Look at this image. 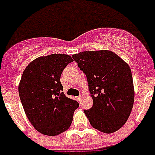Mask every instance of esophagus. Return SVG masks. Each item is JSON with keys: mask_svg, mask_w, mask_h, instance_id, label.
Instances as JSON below:
<instances>
[{"mask_svg": "<svg viewBox=\"0 0 155 155\" xmlns=\"http://www.w3.org/2000/svg\"><path fill=\"white\" fill-rule=\"evenodd\" d=\"M81 97H81V96H79V97H76V99H77V101H80V99H81Z\"/></svg>", "mask_w": 155, "mask_h": 155, "instance_id": "34e87169", "label": "esophagus"}]
</instances>
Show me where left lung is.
<instances>
[{"mask_svg": "<svg viewBox=\"0 0 155 155\" xmlns=\"http://www.w3.org/2000/svg\"><path fill=\"white\" fill-rule=\"evenodd\" d=\"M71 57L87 76L93 105L84 112L90 124L105 134L120 129L127 121L134 101L129 64L108 50L80 52Z\"/></svg>", "mask_w": 155, "mask_h": 155, "instance_id": "left-lung-1", "label": "left lung"}]
</instances>
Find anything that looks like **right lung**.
Masks as SVG:
<instances>
[{
  "label": "right lung",
  "instance_id": "add662e5",
  "mask_svg": "<svg viewBox=\"0 0 155 155\" xmlns=\"http://www.w3.org/2000/svg\"><path fill=\"white\" fill-rule=\"evenodd\" d=\"M72 58L64 54L41 56L23 71L18 92L25 115L39 133L56 136L68 130L79 103L65 96L60 76Z\"/></svg>",
  "mask_w": 155,
  "mask_h": 155
}]
</instances>
